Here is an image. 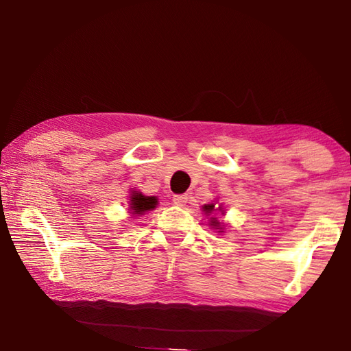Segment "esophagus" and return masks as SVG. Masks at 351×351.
<instances>
[{"label": "esophagus", "mask_w": 351, "mask_h": 351, "mask_svg": "<svg viewBox=\"0 0 351 351\" xmlns=\"http://www.w3.org/2000/svg\"><path fill=\"white\" fill-rule=\"evenodd\" d=\"M187 203L186 195H173V204L176 206H184Z\"/></svg>", "instance_id": "esophagus-1"}]
</instances>
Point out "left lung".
<instances>
[{"label": "left lung", "instance_id": "left-lung-1", "mask_svg": "<svg viewBox=\"0 0 351 351\" xmlns=\"http://www.w3.org/2000/svg\"><path fill=\"white\" fill-rule=\"evenodd\" d=\"M203 209H204L206 213H210L213 209H215V206H213V204H207V206L203 207ZM219 210H221V209H219ZM210 219H212L210 226H213V228H217V229H221V228H219V221H217V218H210ZM219 232H221V230H219Z\"/></svg>", "mask_w": 351, "mask_h": 351}]
</instances>
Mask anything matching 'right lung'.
Segmentation results:
<instances>
[{"label": "right lung", "instance_id": "1", "mask_svg": "<svg viewBox=\"0 0 351 351\" xmlns=\"http://www.w3.org/2000/svg\"><path fill=\"white\" fill-rule=\"evenodd\" d=\"M158 199L154 197H144L142 193H133L132 197V203H130V207H132L133 213H138V215H142V213L147 210H152L156 207Z\"/></svg>", "mask_w": 351, "mask_h": 351}]
</instances>
